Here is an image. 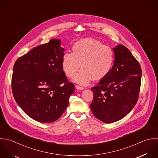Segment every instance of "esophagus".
Instances as JSON below:
<instances>
[{
    "mask_svg": "<svg viewBox=\"0 0 158 158\" xmlns=\"http://www.w3.org/2000/svg\"><path fill=\"white\" fill-rule=\"evenodd\" d=\"M76 89H77V90H84V88L83 87H81V86H79V85H76Z\"/></svg>",
    "mask_w": 158,
    "mask_h": 158,
    "instance_id": "1",
    "label": "esophagus"
}]
</instances>
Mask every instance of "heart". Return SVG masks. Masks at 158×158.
Listing matches in <instances>:
<instances>
[{
	"label": "heart",
	"instance_id": "obj_1",
	"mask_svg": "<svg viewBox=\"0 0 158 158\" xmlns=\"http://www.w3.org/2000/svg\"><path fill=\"white\" fill-rule=\"evenodd\" d=\"M114 60V53L109 46L98 40L87 38L77 41L72 47V53H65L61 65L67 77L73 78L81 66L74 81L87 85L93 79L100 81L110 73Z\"/></svg>",
	"mask_w": 158,
	"mask_h": 158
}]
</instances>
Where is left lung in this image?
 Listing matches in <instances>:
<instances>
[{
  "label": "left lung",
  "mask_w": 158,
  "mask_h": 158,
  "mask_svg": "<svg viewBox=\"0 0 158 158\" xmlns=\"http://www.w3.org/2000/svg\"><path fill=\"white\" fill-rule=\"evenodd\" d=\"M113 51L115 60L110 73L91 88L90 109L105 123L118 121L130 113L138 101L141 85V66L129 50L119 45Z\"/></svg>",
  "instance_id": "1"
}]
</instances>
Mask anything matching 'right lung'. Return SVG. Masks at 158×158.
<instances>
[{"label": "right lung", "mask_w": 158, "mask_h": 158, "mask_svg": "<svg viewBox=\"0 0 158 158\" xmlns=\"http://www.w3.org/2000/svg\"><path fill=\"white\" fill-rule=\"evenodd\" d=\"M52 39L19 57L11 77L13 95L32 119L42 123L56 121L66 110L74 85L63 70L64 48Z\"/></svg>", "instance_id": "right-lung-1"}]
</instances>
